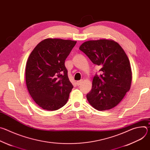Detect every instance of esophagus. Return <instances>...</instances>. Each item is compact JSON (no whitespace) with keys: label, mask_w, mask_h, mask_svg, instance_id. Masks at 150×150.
I'll return each mask as SVG.
<instances>
[{"label":"esophagus","mask_w":150,"mask_h":150,"mask_svg":"<svg viewBox=\"0 0 150 150\" xmlns=\"http://www.w3.org/2000/svg\"><path fill=\"white\" fill-rule=\"evenodd\" d=\"M82 83V80L76 81V84H77V85H78V86H79V85H80Z\"/></svg>","instance_id":"34e87169"}]
</instances>
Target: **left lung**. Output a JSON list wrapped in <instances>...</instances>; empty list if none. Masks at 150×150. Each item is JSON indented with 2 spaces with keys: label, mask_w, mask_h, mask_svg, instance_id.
Instances as JSON below:
<instances>
[{
  "label": "left lung",
  "mask_w": 150,
  "mask_h": 150,
  "mask_svg": "<svg viewBox=\"0 0 150 150\" xmlns=\"http://www.w3.org/2000/svg\"><path fill=\"white\" fill-rule=\"evenodd\" d=\"M79 50L101 68L102 74L93 77L92 89L87 94L89 103L99 111L116 106L131 88L130 62L122 47L113 40L85 41Z\"/></svg>",
  "instance_id": "1"
}]
</instances>
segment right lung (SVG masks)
<instances>
[{
  "instance_id": "1",
  "label": "right lung",
  "mask_w": 150,
  "mask_h": 150,
  "mask_svg": "<svg viewBox=\"0 0 150 150\" xmlns=\"http://www.w3.org/2000/svg\"><path fill=\"white\" fill-rule=\"evenodd\" d=\"M76 43L70 40L46 38L30 54L25 69L27 87L42 109L54 111L67 103L73 85L65 61Z\"/></svg>"
}]
</instances>
